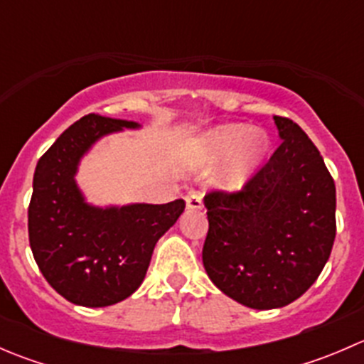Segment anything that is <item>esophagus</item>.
<instances>
[{
    "label": "esophagus",
    "mask_w": 364,
    "mask_h": 364,
    "mask_svg": "<svg viewBox=\"0 0 364 364\" xmlns=\"http://www.w3.org/2000/svg\"><path fill=\"white\" fill-rule=\"evenodd\" d=\"M203 192H199V190H190V192L186 193V205H188L190 209H200L203 208Z\"/></svg>",
    "instance_id": "34e87169"
}]
</instances>
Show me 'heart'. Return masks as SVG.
Here are the masks:
<instances>
[{"label":"heart","mask_w":364,"mask_h":364,"mask_svg":"<svg viewBox=\"0 0 364 364\" xmlns=\"http://www.w3.org/2000/svg\"><path fill=\"white\" fill-rule=\"evenodd\" d=\"M267 135L262 130H248L245 124H225L209 132L200 141V153L208 161H223L220 183L236 190L247 183L267 151Z\"/></svg>","instance_id":"1"}]
</instances>
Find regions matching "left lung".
Returning <instances> with one entry per match:
<instances>
[{
  "instance_id": "1",
  "label": "left lung",
  "mask_w": 364,
  "mask_h": 364,
  "mask_svg": "<svg viewBox=\"0 0 364 364\" xmlns=\"http://www.w3.org/2000/svg\"><path fill=\"white\" fill-rule=\"evenodd\" d=\"M282 144L237 192L205 193V273L255 310L292 303L324 269L336 236V188L321 153L292 119L273 116Z\"/></svg>"
}]
</instances>
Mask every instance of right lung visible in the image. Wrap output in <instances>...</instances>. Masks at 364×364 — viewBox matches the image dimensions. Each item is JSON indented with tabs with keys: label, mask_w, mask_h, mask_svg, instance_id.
Listing matches in <instances>:
<instances>
[{
	"label": "right lung",
	"mask_w": 364,
	"mask_h": 364,
	"mask_svg": "<svg viewBox=\"0 0 364 364\" xmlns=\"http://www.w3.org/2000/svg\"><path fill=\"white\" fill-rule=\"evenodd\" d=\"M134 121L87 114L40 156L28 208L29 247L50 287L80 306H109L134 294L156 241L185 209V200L93 208L75 185L77 164L98 137Z\"/></svg>",
	"instance_id": "right-lung-1"
}]
</instances>
